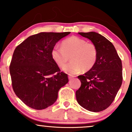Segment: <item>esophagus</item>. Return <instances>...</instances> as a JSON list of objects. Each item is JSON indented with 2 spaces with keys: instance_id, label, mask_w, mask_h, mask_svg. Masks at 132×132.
<instances>
[{
  "instance_id": "34e87169",
  "label": "esophagus",
  "mask_w": 132,
  "mask_h": 132,
  "mask_svg": "<svg viewBox=\"0 0 132 132\" xmlns=\"http://www.w3.org/2000/svg\"><path fill=\"white\" fill-rule=\"evenodd\" d=\"M68 78H69V79H72V78H74V76H68Z\"/></svg>"
}]
</instances>
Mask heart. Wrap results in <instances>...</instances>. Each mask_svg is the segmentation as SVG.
<instances>
[{
	"instance_id": "obj_1",
	"label": "heart",
	"mask_w": 132,
	"mask_h": 132,
	"mask_svg": "<svg viewBox=\"0 0 132 132\" xmlns=\"http://www.w3.org/2000/svg\"><path fill=\"white\" fill-rule=\"evenodd\" d=\"M53 60L60 68H63L69 60L64 71L70 75L87 71L94 67L97 59V50L92 43L78 37H71L63 40L61 48L55 46L51 51Z\"/></svg>"
}]
</instances>
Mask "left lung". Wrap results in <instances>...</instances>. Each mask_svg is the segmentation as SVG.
<instances>
[{
    "label": "left lung",
    "mask_w": 132,
    "mask_h": 132,
    "mask_svg": "<svg viewBox=\"0 0 132 132\" xmlns=\"http://www.w3.org/2000/svg\"><path fill=\"white\" fill-rule=\"evenodd\" d=\"M88 38L97 50V59L94 67L83 75L76 92L78 104L89 111L98 112L109 107L122 83V61L113 44L99 33H78Z\"/></svg>",
    "instance_id": "8db88e82"
}]
</instances>
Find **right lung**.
Segmentation results:
<instances>
[{
    "instance_id": "1",
    "label": "right lung",
    "mask_w": 132,
    "mask_h": 132,
    "mask_svg": "<svg viewBox=\"0 0 132 132\" xmlns=\"http://www.w3.org/2000/svg\"><path fill=\"white\" fill-rule=\"evenodd\" d=\"M70 32H42L30 36L13 52L10 73L13 91L28 107L42 110L54 104L68 75L51 56L56 43Z\"/></svg>"
}]
</instances>
